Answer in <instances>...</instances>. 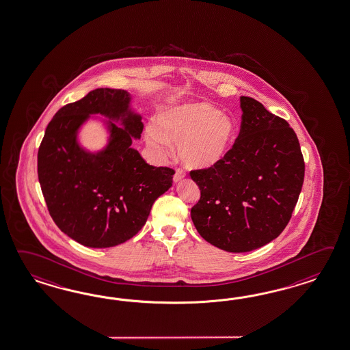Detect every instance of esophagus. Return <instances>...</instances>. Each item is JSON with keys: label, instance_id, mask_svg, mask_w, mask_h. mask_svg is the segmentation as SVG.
<instances>
[{"label": "esophagus", "instance_id": "34e87169", "mask_svg": "<svg viewBox=\"0 0 350 350\" xmlns=\"http://www.w3.org/2000/svg\"><path fill=\"white\" fill-rule=\"evenodd\" d=\"M185 176H186L185 171H183L182 168H177V170H176V173H174V176H173V180H174V182H179V180L183 178Z\"/></svg>", "mask_w": 350, "mask_h": 350}]
</instances>
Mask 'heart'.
I'll use <instances>...</instances> for the list:
<instances>
[{"label":"heart","instance_id":"1","mask_svg":"<svg viewBox=\"0 0 350 350\" xmlns=\"http://www.w3.org/2000/svg\"><path fill=\"white\" fill-rule=\"evenodd\" d=\"M235 126L211 105L187 103L161 112L146 128V142L159 154L178 144L179 159L189 168L205 170L221 163L230 150Z\"/></svg>","mask_w":350,"mask_h":350}]
</instances>
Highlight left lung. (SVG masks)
I'll list each match as a JSON object with an SVG mask.
<instances>
[{"mask_svg": "<svg viewBox=\"0 0 350 350\" xmlns=\"http://www.w3.org/2000/svg\"><path fill=\"white\" fill-rule=\"evenodd\" d=\"M241 125L217 165L189 172L201 197L191 208L198 234L219 249L245 253L277 238L290 221L305 177L290 124L252 97H240Z\"/></svg>", "mask_w": 350, "mask_h": 350, "instance_id": "left-lung-1", "label": "left lung"}]
</instances>
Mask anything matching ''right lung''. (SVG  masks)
<instances>
[{"mask_svg":"<svg viewBox=\"0 0 350 350\" xmlns=\"http://www.w3.org/2000/svg\"><path fill=\"white\" fill-rule=\"evenodd\" d=\"M130 100L124 90L91 91L54 115L39 146L38 177L51 219L85 247H115L137 235L154 201L173 183L172 168L149 165L130 146L144 128ZM92 113L124 126L109 122L111 142L96 154L77 143V129Z\"/></svg>","mask_w":350,"mask_h":350,"instance_id":"add662e5","label":"right lung"}]
</instances>
